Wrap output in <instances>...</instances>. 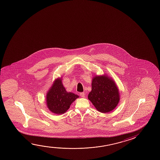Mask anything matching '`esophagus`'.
<instances>
[{"label":"esophagus","mask_w":160,"mask_h":160,"mask_svg":"<svg viewBox=\"0 0 160 160\" xmlns=\"http://www.w3.org/2000/svg\"><path fill=\"white\" fill-rule=\"evenodd\" d=\"M85 92H80V95L81 96V97H82V98H84L85 97Z\"/></svg>","instance_id":"1"}]
</instances>
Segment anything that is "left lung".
I'll return each mask as SVG.
<instances>
[{"label":"left lung","mask_w":160,"mask_h":160,"mask_svg":"<svg viewBox=\"0 0 160 160\" xmlns=\"http://www.w3.org/2000/svg\"><path fill=\"white\" fill-rule=\"evenodd\" d=\"M88 99L96 110L102 113L113 110L120 101V92L115 82L107 75H95L91 82Z\"/></svg>","instance_id":"1"}]
</instances>
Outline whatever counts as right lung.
Segmentation results:
<instances>
[{
  "instance_id": "right-lung-1",
  "label": "right lung",
  "mask_w": 160,
  "mask_h": 160,
  "mask_svg": "<svg viewBox=\"0 0 160 160\" xmlns=\"http://www.w3.org/2000/svg\"><path fill=\"white\" fill-rule=\"evenodd\" d=\"M62 80V77L55 79L46 95L48 108L52 112L57 115L66 112L71 103L79 98L78 95L66 90Z\"/></svg>"
}]
</instances>
